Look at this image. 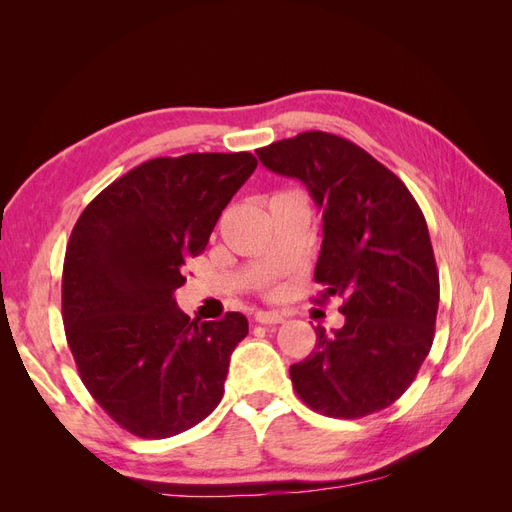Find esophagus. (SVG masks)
I'll return each mask as SVG.
<instances>
[{
  "mask_svg": "<svg viewBox=\"0 0 512 512\" xmlns=\"http://www.w3.org/2000/svg\"><path fill=\"white\" fill-rule=\"evenodd\" d=\"M254 320L260 324H280V322H284V316L277 312H256Z\"/></svg>",
  "mask_w": 512,
  "mask_h": 512,
  "instance_id": "obj_1",
  "label": "esophagus"
}]
</instances>
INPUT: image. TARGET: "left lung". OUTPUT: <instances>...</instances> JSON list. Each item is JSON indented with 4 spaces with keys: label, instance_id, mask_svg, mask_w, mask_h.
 Listing matches in <instances>:
<instances>
[{
    "label": "left lung",
    "instance_id": "8db88e82",
    "mask_svg": "<svg viewBox=\"0 0 512 512\" xmlns=\"http://www.w3.org/2000/svg\"><path fill=\"white\" fill-rule=\"evenodd\" d=\"M260 162L305 183L322 209L318 303L342 297V329L290 365L294 391L333 418H361L406 393L433 344L440 277L427 222L397 175L329 132L256 149Z\"/></svg>",
    "mask_w": 512,
    "mask_h": 512
}]
</instances>
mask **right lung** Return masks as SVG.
I'll list each match as a JSON object with an SVG mask.
<instances>
[{"label":"right lung","instance_id":"obj_1","mask_svg":"<svg viewBox=\"0 0 512 512\" xmlns=\"http://www.w3.org/2000/svg\"><path fill=\"white\" fill-rule=\"evenodd\" d=\"M256 166L247 151L153 158L104 188L72 228L61 277L68 346L91 397L138 438L177 436L222 401L247 318L190 320L173 294Z\"/></svg>","mask_w":512,"mask_h":512}]
</instances>
